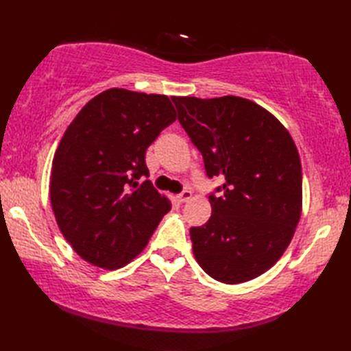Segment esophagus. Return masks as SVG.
Here are the masks:
<instances>
[{"mask_svg":"<svg viewBox=\"0 0 351 351\" xmlns=\"http://www.w3.org/2000/svg\"><path fill=\"white\" fill-rule=\"evenodd\" d=\"M193 197V193L190 191V190H185V191H182L181 195H178L176 196V200L180 204H184V202H189V200Z\"/></svg>","mask_w":351,"mask_h":351,"instance_id":"34e87169","label":"esophagus"}]
</instances>
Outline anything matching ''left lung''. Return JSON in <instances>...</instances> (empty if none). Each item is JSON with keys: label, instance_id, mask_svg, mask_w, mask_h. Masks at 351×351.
Returning <instances> with one entry per match:
<instances>
[{"label": "left lung", "instance_id": "1", "mask_svg": "<svg viewBox=\"0 0 351 351\" xmlns=\"http://www.w3.org/2000/svg\"><path fill=\"white\" fill-rule=\"evenodd\" d=\"M171 99L206 175L225 181L223 196H210V220L190 229L195 258L219 282L255 279L278 263L302 215L294 140L270 111L240 96Z\"/></svg>", "mask_w": 351, "mask_h": 351}]
</instances>
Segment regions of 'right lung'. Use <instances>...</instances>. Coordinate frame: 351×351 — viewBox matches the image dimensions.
Listing matches in <instances>:
<instances>
[{"instance_id": "add662e5", "label": "right lung", "mask_w": 351, "mask_h": 351, "mask_svg": "<svg viewBox=\"0 0 351 351\" xmlns=\"http://www.w3.org/2000/svg\"><path fill=\"white\" fill-rule=\"evenodd\" d=\"M176 121L166 95L108 88L81 108L52 160L58 229L87 263L116 270L140 255L171 208L149 176L146 149Z\"/></svg>"}]
</instances>
